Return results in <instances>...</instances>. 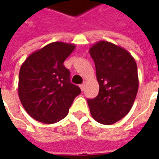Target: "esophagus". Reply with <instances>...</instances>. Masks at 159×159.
I'll use <instances>...</instances> for the list:
<instances>
[{"instance_id":"esophagus-1","label":"esophagus","mask_w":159,"mask_h":159,"mask_svg":"<svg viewBox=\"0 0 159 159\" xmlns=\"http://www.w3.org/2000/svg\"><path fill=\"white\" fill-rule=\"evenodd\" d=\"M84 88H85V83H83V84H81V85H80V89L83 90H83H84Z\"/></svg>"}]
</instances>
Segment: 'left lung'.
<instances>
[{
    "mask_svg": "<svg viewBox=\"0 0 159 159\" xmlns=\"http://www.w3.org/2000/svg\"><path fill=\"white\" fill-rule=\"evenodd\" d=\"M100 90L89 99L90 113L98 123L113 124L129 113L136 97L139 79L136 62L127 50L106 41L89 49Z\"/></svg>",
    "mask_w": 159,
    "mask_h": 159,
    "instance_id": "1",
    "label": "left lung"
}]
</instances>
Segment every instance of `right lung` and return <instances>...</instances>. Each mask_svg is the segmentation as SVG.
Segmentation results:
<instances>
[{
    "mask_svg": "<svg viewBox=\"0 0 159 159\" xmlns=\"http://www.w3.org/2000/svg\"><path fill=\"white\" fill-rule=\"evenodd\" d=\"M72 43L55 42L31 53L19 70V96L30 116L52 124L67 116L73 100L81 93L70 83L64 61L73 52Z\"/></svg>",
    "mask_w": 159,
    "mask_h": 159,
    "instance_id": "1",
    "label": "right lung"
}]
</instances>
